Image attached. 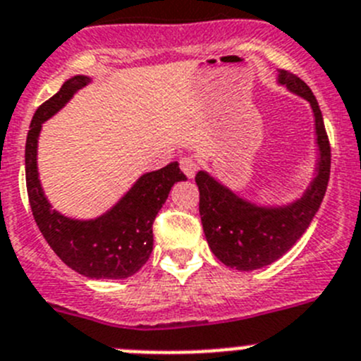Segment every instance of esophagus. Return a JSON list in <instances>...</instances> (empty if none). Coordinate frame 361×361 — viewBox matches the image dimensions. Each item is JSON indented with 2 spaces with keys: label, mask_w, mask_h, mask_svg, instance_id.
<instances>
[{
  "label": "esophagus",
  "mask_w": 361,
  "mask_h": 361,
  "mask_svg": "<svg viewBox=\"0 0 361 361\" xmlns=\"http://www.w3.org/2000/svg\"><path fill=\"white\" fill-rule=\"evenodd\" d=\"M180 167H181V171H183V174L187 178H194V174H196V171H197V164L194 161V158H190V157L181 158Z\"/></svg>",
  "instance_id": "1"
}]
</instances>
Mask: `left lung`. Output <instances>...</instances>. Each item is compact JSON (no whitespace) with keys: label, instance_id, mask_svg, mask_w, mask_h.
I'll return each instance as SVG.
<instances>
[{"label":"left lung","instance_id":"left-lung-1","mask_svg":"<svg viewBox=\"0 0 361 361\" xmlns=\"http://www.w3.org/2000/svg\"><path fill=\"white\" fill-rule=\"evenodd\" d=\"M278 83L312 106L317 158L305 190L288 203H257L207 171L196 174L208 247L222 264L237 271H255L279 260L308 230L328 188L331 149L317 99L302 80L287 71H278Z\"/></svg>","mask_w":361,"mask_h":361}]
</instances>
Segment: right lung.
I'll list each match as a JSON object with an SVG mask.
<instances>
[{"instance_id": "right-lung-1", "label": "right lung", "mask_w": 361, "mask_h": 361, "mask_svg": "<svg viewBox=\"0 0 361 361\" xmlns=\"http://www.w3.org/2000/svg\"><path fill=\"white\" fill-rule=\"evenodd\" d=\"M92 82L76 74L37 109L26 137L25 165L30 207L40 233L56 257L78 274L94 279H124L135 274L153 251V221L178 181H185L178 161L144 173L106 212L92 219H74L53 208L39 180L37 149L42 124Z\"/></svg>"}]
</instances>
